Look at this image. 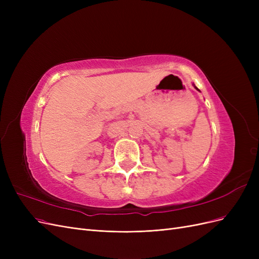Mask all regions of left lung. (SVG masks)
Instances as JSON below:
<instances>
[{"label":"left lung","mask_w":259,"mask_h":259,"mask_svg":"<svg viewBox=\"0 0 259 259\" xmlns=\"http://www.w3.org/2000/svg\"><path fill=\"white\" fill-rule=\"evenodd\" d=\"M194 88H195V86H194ZM195 89H197V88H195ZM197 90H198V89H197ZM198 91H199V90H198Z\"/></svg>","instance_id":"obj_1"}]
</instances>
